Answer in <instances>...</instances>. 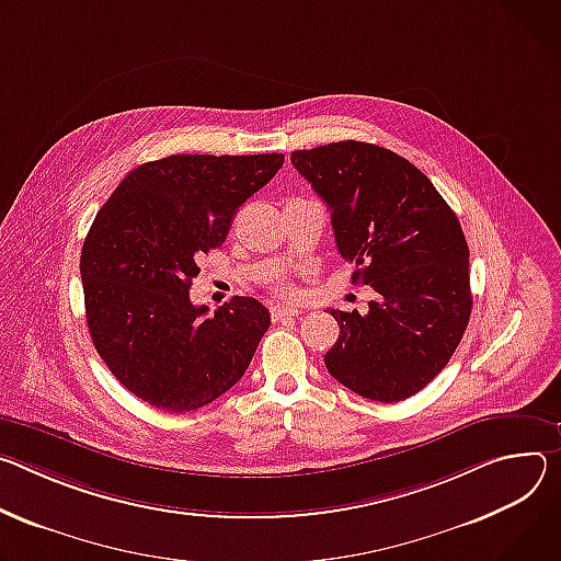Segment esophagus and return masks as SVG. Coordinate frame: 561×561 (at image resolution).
I'll list each match as a JSON object with an SVG mask.
<instances>
[{"label": "esophagus", "instance_id": "34e87169", "mask_svg": "<svg viewBox=\"0 0 561 561\" xmlns=\"http://www.w3.org/2000/svg\"><path fill=\"white\" fill-rule=\"evenodd\" d=\"M270 312H272V319H274V321H285V319L298 317L300 309L294 307V305H274V307L270 309Z\"/></svg>", "mask_w": 561, "mask_h": 561}]
</instances>
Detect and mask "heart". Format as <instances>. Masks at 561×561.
Listing matches in <instances>:
<instances>
[{"label":"heart","instance_id":"1","mask_svg":"<svg viewBox=\"0 0 561 561\" xmlns=\"http://www.w3.org/2000/svg\"><path fill=\"white\" fill-rule=\"evenodd\" d=\"M278 289H280V291H285V289H287V285H285V283H278Z\"/></svg>","mask_w":561,"mask_h":561}]
</instances>
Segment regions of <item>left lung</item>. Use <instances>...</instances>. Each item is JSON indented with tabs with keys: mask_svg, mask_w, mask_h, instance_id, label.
Masks as SVG:
<instances>
[{
	"mask_svg": "<svg viewBox=\"0 0 561 561\" xmlns=\"http://www.w3.org/2000/svg\"><path fill=\"white\" fill-rule=\"evenodd\" d=\"M291 164L330 207L354 280L377 291L365 314L330 309L341 334L328 371L371 401L416 394L448 365L470 321V252L455 211L427 175L377 145L302 149Z\"/></svg>",
	"mask_w": 561,
	"mask_h": 561,
	"instance_id": "obj_1",
	"label": "left lung"
}]
</instances>
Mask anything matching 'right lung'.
Wrapping results in <instances>:
<instances>
[{
    "label": "right lung",
    "instance_id": "obj_1",
    "mask_svg": "<svg viewBox=\"0 0 561 561\" xmlns=\"http://www.w3.org/2000/svg\"><path fill=\"white\" fill-rule=\"evenodd\" d=\"M283 153L169 156L124 178L82 247L87 325L111 375L145 403L192 412L233 388L270 328L263 302L190 300L198 259L220 247L238 207Z\"/></svg>",
    "mask_w": 561,
    "mask_h": 561
}]
</instances>
